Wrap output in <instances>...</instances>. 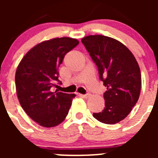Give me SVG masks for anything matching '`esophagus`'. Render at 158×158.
Segmentation results:
<instances>
[{
  "instance_id": "obj_1",
  "label": "esophagus",
  "mask_w": 158,
  "mask_h": 158,
  "mask_svg": "<svg viewBox=\"0 0 158 158\" xmlns=\"http://www.w3.org/2000/svg\"><path fill=\"white\" fill-rule=\"evenodd\" d=\"M82 97H84L85 98H88L90 97V94L89 93H87V94H85V95H82Z\"/></svg>"
}]
</instances>
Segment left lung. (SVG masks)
Instances as JSON below:
<instances>
[{
	"label": "left lung",
	"mask_w": 158,
	"mask_h": 158,
	"mask_svg": "<svg viewBox=\"0 0 158 158\" xmlns=\"http://www.w3.org/2000/svg\"><path fill=\"white\" fill-rule=\"evenodd\" d=\"M82 43L107 87L104 109L93 113V117L105 124L118 123L128 116L139 98L141 76L138 62L124 44L109 36L90 35L82 38Z\"/></svg>",
	"instance_id": "8db88e82"
}]
</instances>
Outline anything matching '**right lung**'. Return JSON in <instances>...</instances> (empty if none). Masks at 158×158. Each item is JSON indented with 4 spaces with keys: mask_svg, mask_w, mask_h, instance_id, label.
<instances>
[{
    "mask_svg": "<svg viewBox=\"0 0 158 158\" xmlns=\"http://www.w3.org/2000/svg\"><path fill=\"white\" fill-rule=\"evenodd\" d=\"M79 44L69 37L54 38L35 46L17 66L15 84L17 97L25 112L46 128L56 126L69 113L75 94L52 92L59 80L58 69L67 52Z\"/></svg>",
    "mask_w": 158,
    "mask_h": 158,
    "instance_id": "right-lung-1",
    "label": "right lung"
}]
</instances>
